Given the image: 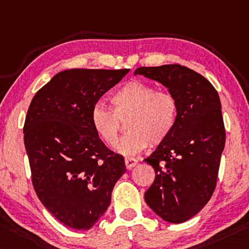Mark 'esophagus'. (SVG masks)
Returning a JSON list of instances; mask_svg holds the SVG:
<instances>
[{
	"instance_id": "1",
	"label": "esophagus",
	"mask_w": 249,
	"mask_h": 249,
	"mask_svg": "<svg viewBox=\"0 0 249 249\" xmlns=\"http://www.w3.org/2000/svg\"><path fill=\"white\" fill-rule=\"evenodd\" d=\"M136 164H137V160L135 159H132V157H126L125 159V165L127 169H132Z\"/></svg>"
}]
</instances>
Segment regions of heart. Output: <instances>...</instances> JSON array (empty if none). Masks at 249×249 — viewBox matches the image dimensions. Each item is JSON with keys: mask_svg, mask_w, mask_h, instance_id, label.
Returning <instances> with one entry per match:
<instances>
[{"mask_svg": "<svg viewBox=\"0 0 249 249\" xmlns=\"http://www.w3.org/2000/svg\"><path fill=\"white\" fill-rule=\"evenodd\" d=\"M114 109L96 103L90 110V124L106 145L115 143L119 120L129 117V133L114 145L125 156L143 152L151 143H164L174 131L178 118V102L172 93L159 90L147 82L135 80L126 83L110 98Z\"/></svg>", "mask_w": 249, "mask_h": 249, "instance_id": "obj_1", "label": "heart"}]
</instances>
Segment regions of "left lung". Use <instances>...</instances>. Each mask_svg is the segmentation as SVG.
I'll return each instance as SVG.
<instances>
[{"label": "left lung", "instance_id": "1", "mask_svg": "<svg viewBox=\"0 0 249 249\" xmlns=\"http://www.w3.org/2000/svg\"><path fill=\"white\" fill-rule=\"evenodd\" d=\"M134 74L160 83L178 102L174 131L144 160L156 173L144 197L161 219L184 223L216 187L226 139L218 93L203 75L179 64L139 68Z\"/></svg>", "mask_w": 249, "mask_h": 249}]
</instances>
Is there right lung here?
I'll return each mask as SVG.
<instances>
[{
    "mask_svg": "<svg viewBox=\"0 0 249 249\" xmlns=\"http://www.w3.org/2000/svg\"><path fill=\"white\" fill-rule=\"evenodd\" d=\"M128 69H71L37 90L25 118L24 145L35 193L58 222L77 231L97 223L126 172L124 157L106 147L90 110Z\"/></svg>",
    "mask_w": 249,
    "mask_h": 249,
    "instance_id": "obj_1",
    "label": "right lung"
}]
</instances>
